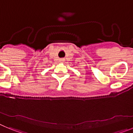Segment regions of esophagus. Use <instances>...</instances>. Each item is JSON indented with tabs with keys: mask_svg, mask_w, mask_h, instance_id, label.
I'll return each instance as SVG.
<instances>
[{
	"mask_svg": "<svg viewBox=\"0 0 133 133\" xmlns=\"http://www.w3.org/2000/svg\"><path fill=\"white\" fill-rule=\"evenodd\" d=\"M59 61H60V63H63V62L64 61V60L63 59V58H61V59L59 60Z\"/></svg>",
	"mask_w": 133,
	"mask_h": 133,
	"instance_id": "34e87169",
	"label": "esophagus"
}]
</instances>
